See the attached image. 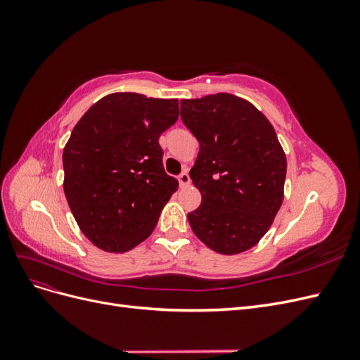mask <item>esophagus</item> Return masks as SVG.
Instances as JSON below:
<instances>
[{"label":"esophagus","instance_id":"34e87169","mask_svg":"<svg viewBox=\"0 0 360 360\" xmlns=\"http://www.w3.org/2000/svg\"><path fill=\"white\" fill-rule=\"evenodd\" d=\"M177 179H179L180 186H188V184L191 183V177H189V172L188 171H183Z\"/></svg>","mask_w":360,"mask_h":360}]
</instances>
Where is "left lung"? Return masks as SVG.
<instances>
[{
	"instance_id": "1",
	"label": "left lung",
	"mask_w": 360,
	"mask_h": 360,
	"mask_svg": "<svg viewBox=\"0 0 360 360\" xmlns=\"http://www.w3.org/2000/svg\"><path fill=\"white\" fill-rule=\"evenodd\" d=\"M180 117L200 143L189 172L202 197L188 213L192 231L216 252H243L267 233L284 198L287 159L275 129L228 93L184 99Z\"/></svg>"
}]
</instances>
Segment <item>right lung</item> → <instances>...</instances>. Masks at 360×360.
<instances>
[{"label": "right lung", "mask_w": 360, "mask_h": 360, "mask_svg": "<svg viewBox=\"0 0 360 360\" xmlns=\"http://www.w3.org/2000/svg\"><path fill=\"white\" fill-rule=\"evenodd\" d=\"M177 118V99L114 93L73 127L63 151V186L81 231L97 248L126 252L153 233L179 188L163 169L159 144Z\"/></svg>", "instance_id": "right-lung-1"}]
</instances>
